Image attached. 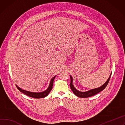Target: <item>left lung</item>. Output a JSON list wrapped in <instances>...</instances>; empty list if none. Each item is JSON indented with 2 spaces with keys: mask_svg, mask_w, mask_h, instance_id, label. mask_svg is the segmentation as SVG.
Wrapping results in <instances>:
<instances>
[{
  "mask_svg": "<svg viewBox=\"0 0 125 125\" xmlns=\"http://www.w3.org/2000/svg\"><path fill=\"white\" fill-rule=\"evenodd\" d=\"M111 76V74L110 75V77L108 78L107 81L105 82V83L104 85H103L102 86H101V87H100L98 88H96V89L89 90L88 91H87V92H83L79 91H78L77 90H76L75 89V88L74 87V86L72 84V81H73L72 77L71 76H70V79H71L70 88H71V89L72 90V91H73V93L76 96H77V97H80V98H88V97H91V96H93L98 94L100 92L102 91V90H103L106 88V87L107 86V85H108V84L109 82Z\"/></svg>",
  "mask_w": 125,
  "mask_h": 125,
  "instance_id": "1",
  "label": "left lung"
}]
</instances>
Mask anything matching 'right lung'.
I'll return each mask as SVG.
<instances>
[{
	"label": "right lung",
	"instance_id": "obj_1",
	"mask_svg": "<svg viewBox=\"0 0 125 125\" xmlns=\"http://www.w3.org/2000/svg\"><path fill=\"white\" fill-rule=\"evenodd\" d=\"M56 76H55L50 81L49 87L45 91H43L42 92H40V93H34V92H31L27 91H25L24 90H22L21 88H19L17 86H16L17 89L20 91V92L22 93H24V94L32 98H44L45 97H46L50 92L51 91V90H52L53 88V82L54 80V79L55 78Z\"/></svg>",
	"mask_w": 125,
	"mask_h": 125
}]
</instances>
